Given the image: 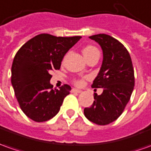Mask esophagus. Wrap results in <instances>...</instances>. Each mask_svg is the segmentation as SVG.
I'll return each instance as SVG.
<instances>
[{"label": "esophagus", "instance_id": "esophagus-1", "mask_svg": "<svg viewBox=\"0 0 151 151\" xmlns=\"http://www.w3.org/2000/svg\"><path fill=\"white\" fill-rule=\"evenodd\" d=\"M71 92H72V93H81L82 91L81 90V89H71Z\"/></svg>", "mask_w": 151, "mask_h": 151}]
</instances>
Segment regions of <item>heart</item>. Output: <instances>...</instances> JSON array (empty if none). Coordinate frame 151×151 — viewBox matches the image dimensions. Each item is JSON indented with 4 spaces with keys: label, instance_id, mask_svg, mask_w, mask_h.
Listing matches in <instances>:
<instances>
[{
    "label": "heart",
    "instance_id": "1",
    "mask_svg": "<svg viewBox=\"0 0 151 151\" xmlns=\"http://www.w3.org/2000/svg\"><path fill=\"white\" fill-rule=\"evenodd\" d=\"M98 52L99 51H98L97 48L92 45H87L83 48V54H84V56H85L86 58H88L91 55H93V54H94L95 52ZM75 84L76 86H81L83 84V81L82 80H76L75 81Z\"/></svg>",
    "mask_w": 151,
    "mask_h": 151
}]
</instances>
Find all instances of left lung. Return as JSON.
Returning a JSON list of instances; mask_svg holds the SVG:
<instances>
[{
    "mask_svg": "<svg viewBox=\"0 0 151 151\" xmlns=\"http://www.w3.org/2000/svg\"><path fill=\"white\" fill-rule=\"evenodd\" d=\"M103 50L101 68L92 88H102L100 95L94 93V101L84 109L87 119L98 125H108L120 117L132 93L135 78L128 51L119 41L104 34L89 37Z\"/></svg>",
    "mask_w": 151,
    "mask_h": 151,
    "instance_id": "left-lung-1",
    "label": "left lung"
}]
</instances>
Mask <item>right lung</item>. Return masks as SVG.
<instances>
[{
    "label": "right lung",
    "mask_w": 151,
    "mask_h": 151,
    "mask_svg": "<svg viewBox=\"0 0 151 151\" xmlns=\"http://www.w3.org/2000/svg\"><path fill=\"white\" fill-rule=\"evenodd\" d=\"M81 36L38 34L19 48L11 67V84L22 111L30 119L46 122L59 112L70 86L52 89L51 70H59L65 53Z\"/></svg>",
    "instance_id": "add662e5"
}]
</instances>
